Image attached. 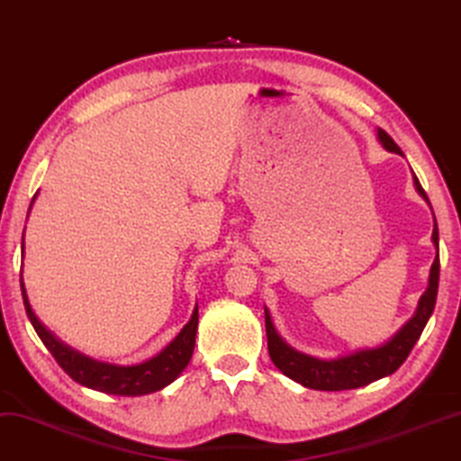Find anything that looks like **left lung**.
<instances>
[{
	"mask_svg": "<svg viewBox=\"0 0 461 461\" xmlns=\"http://www.w3.org/2000/svg\"><path fill=\"white\" fill-rule=\"evenodd\" d=\"M378 142L383 144V149L389 153L402 155L398 144L387 136L383 130H376ZM412 185L415 191L429 203L428 195L419 185L415 174H412ZM434 214V212H432ZM432 242L436 247V258L434 264L429 267L428 276V289L423 291V295L417 302L415 312L389 340L383 342L378 347H366L357 348L353 353L338 355V357L321 359L314 357V355L302 353L298 348H294L285 342V338L278 334V330L274 328L272 314L267 308L266 311V334H267V351H270V359L274 361L278 370L285 376H289L291 381L300 383L308 389H317V392H342V389H357L375 383L378 378H385L393 375L395 370L404 364V359L409 357V353L415 347V342L421 336L425 323L429 321L434 312L436 295H438V274H440V261H438V225L434 219V230H432Z\"/></svg>",
	"mask_w": 461,
	"mask_h": 461,
	"instance_id": "left-lung-1",
	"label": "left lung"
}]
</instances>
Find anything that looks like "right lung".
<instances>
[{"label":"right lung","instance_id":"right-lung-1","mask_svg":"<svg viewBox=\"0 0 461 461\" xmlns=\"http://www.w3.org/2000/svg\"><path fill=\"white\" fill-rule=\"evenodd\" d=\"M38 197V194H36ZM36 197L32 200L36 202ZM29 206V211H32ZM29 217V214H27ZM23 255H25V231H23ZM21 291H23V302H25V311L29 321H32L33 330L38 331L40 340L44 342V347L52 353V357L57 359V364L68 372L80 385L95 389L102 393H113V395H147L159 389L167 387L172 381H176L180 372L189 366L191 355H194L195 347V334H197V306L194 308L189 323L178 331V336L161 348L159 353L153 355L150 359L140 361V364L131 366H119V364H108V361L93 359L89 355L76 351L66 342L59 340L46 325L40 321L33 312L32 304H29L25 283L21 276Z\"/></svg>","mask_w":461,"mask_h":461}]
</instances>
